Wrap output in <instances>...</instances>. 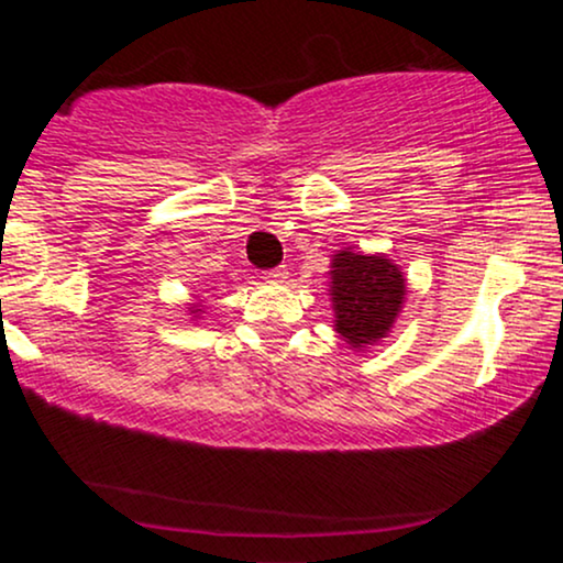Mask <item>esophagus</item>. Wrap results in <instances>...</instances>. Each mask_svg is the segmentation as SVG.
<instances>
[{
  "mask_svg": "<svg viewBox=\"0 0 563 563\" xmlns=\"http://www.w3.org/2000/svg\"><path fill=\"white\" fill-rule=\"evenodd\" d=\"M266 279H268V282H274V284H282V282H287V279H289V271L284 268V266L274 268V271H266Z\"/></svg>",
  "mask_w": 563,
  "mask_h": 563,
  "instance_id": "34e87169",
  "label": "esophagus"
}]
</instances>
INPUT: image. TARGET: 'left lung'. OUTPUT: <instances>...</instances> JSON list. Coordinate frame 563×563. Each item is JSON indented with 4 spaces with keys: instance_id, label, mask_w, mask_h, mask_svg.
Masks as SVG:
<instances>
[{
    "instance_id": "obj_1",
    "label": "left lung",
    "mask_w": 563,
    "mask_h": 563,
    "mask_svg": "<svg viewBox=\"0 0 563 563\" xmlns=\"http://www.w3.org/2000/svg\"><path fill=\"white\" fill-rule=\"evenodd\" d=\"M406 276L385 253H363L345 247L336 250L329 266V300L334 310V332L350 350L379 345L393 332L402 302H406Z\"/></svg>"
}]
</instances>
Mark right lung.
<instances>
[{"label":"right lung","mask_w":563,"mask_h":563,"mask_svg":"<svg viewBox=\"0 0 563 563\" xmlns=\"http://www.w3.org/2000/svg\"><path fill=\"white\" fill-rule=\"evenodd\" d=\"M187 310H189V319L191 321H200L202 313H205V300H200V295H195L191 300L187 302Z\"/></svg>","instance_id":"right-lung-1"}]
</instances>
